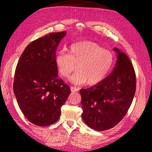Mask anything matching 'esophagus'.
Here are the masks:
<instances>
[{
  "instance_id": "1",
  "label": "esophagus",
  "mask_w": 152,
  "mask_h": 152,
  "mask_svg": "<svg viewBox=\"0 0 152 152\" xmlns=\"http://www.w3.org/2000/svg\"><path fill=\"white\" fill-rule=\"evenodd\" d=\"M70 90L72 92H77L78 91V89L76 88V87H74V86H70Z\"/></svg>"
}]
</instances>
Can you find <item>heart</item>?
Here are the masks:
<instances>
[{"mask_svg": "<svg viewBox=\"0 0 152 152\" xmlns=\"http://www.w3.org/2000/svg\"><path fill=\"white\" fill-rule=\"evenodd\" d=\"M114 61L111 51L92 42L73 43L69 48V54L60 51L55 58L58 73L64 78H68L76 68L78 71L70 79L76 85L86 82L94 85L102 82L111 71Z\"/></svg>", "mask_w": 152, "mask_h": 152, "instance_id": "b5f03b06", "label": "heart"}]
</instances>
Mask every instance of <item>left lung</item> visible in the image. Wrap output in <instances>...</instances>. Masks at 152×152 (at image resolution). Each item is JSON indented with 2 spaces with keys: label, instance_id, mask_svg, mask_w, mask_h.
<instances>
[{
  "label": "left lung",
  "instance_id": "left-lung-1",
  "mask_svg": "<svg viewBox=\"0 0 152 152\" xmlns=\"http://www.w3.org/2000/svg\"><path fill=\"white\" fill-rule=\"evenodd\" d=\"M115 66L102 82L81 89V105L84 123L96 131H104L117 125L132 104L136 89L134 69L128 56L118 48Z\"/></svg>",
  "mask_w": 152,
  "mask_h": 152
}]
</instances>
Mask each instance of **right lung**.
Returning <instances> with one entry per match:
<instances>
[{"label": "right lung", "instance_id": "right-lung-1", "mask_svg": "<svg viewBox=\"0 0 152 152\" xmlns=\"http://www.w3.org/2000/svg\"><path fill=\"white\" fill-rule=\"evenodd\" d=\"M66 35V31L51 33L33 41L17 63L14 93L25 117L35 125L57 121L70 94L69 86L58 78L55 63L56 50Z\"/></svg>", "mask_w": 152, "mask_h": 152}]
</instances>
